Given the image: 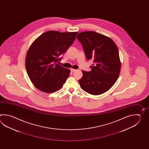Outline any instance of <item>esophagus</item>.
Returning <instances> with one entry per match:
<instances>
[{"instance_id": "esophagus-1", "label": "esophagus", "mask_w": 149, "mask_h": 149, "mask_svg": "<svg viewBox=\"0 0 149 149\" xmlns=\"http://www.w3.org/2000/svg\"><path fill=\"white\" fill-rule=\"evenodd\" d=\"M71 71L72 72H74V71H77V70H76V69H71Z\"/></svg>"}]
</instances>
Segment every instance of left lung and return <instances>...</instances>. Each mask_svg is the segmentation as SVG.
<instances>
[{
  "label": "left lung",
  "instance_id": "8db88e82",
  "mask_svg": "<svg viewBox=\"0 0 149 149\" xmlns=\"http://www.w3.org/2000/svg\"><path fill=\"white\" fill-rule=\"evenodd\" d=\"M77 38L82 44L87 59L94 62L90 72L82 70L80 86L90 94H103L113 86L120 72L117 46L110 37L92 31L80 32Z\"/></svg>",
  "mask_w": 149,
  "mask_h": 149
}]
</instances>
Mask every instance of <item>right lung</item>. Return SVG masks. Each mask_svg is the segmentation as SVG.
<instances>
[{
	"label": "right lung",
	"instance_id": "add662e5",
	"mask_svg": "<svg viewBox=\"0 0 149 149\" xmlns=\"http://www.w3.org/2000/svg\"><path fill=\"white\" fill-rule=\"evenodd\" d=\"M78 32H45L33 41L26 54L25 68L37 88L52 93L62 87L70 70L57 64L76 39Z\"/></svg>",
	"mask_w": 149,
	"mask_h": 149
}]
</instances>
